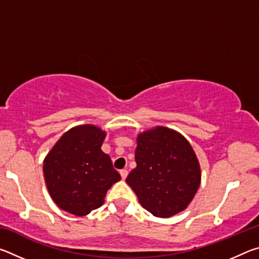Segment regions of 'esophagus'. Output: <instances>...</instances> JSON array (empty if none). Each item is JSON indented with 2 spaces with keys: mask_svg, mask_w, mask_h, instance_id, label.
<instances>
[{
  "mask_svg": "<svg viewBox=\"0 0 259 259\" xmlns=\"http://www.w3.org/2000/svg\"><path fill=\"white\" fill-rule=\"evenodd\" d=\"M120 175H121L122 179H125V178H126V176H128V170H126V169H122V170H120Z\"/></svg>",
  "mask_w": 259,
  "mask_h": 259,
  "instance_id": "esophagus-1",
  "label": "esophagus"
}]
</instances>
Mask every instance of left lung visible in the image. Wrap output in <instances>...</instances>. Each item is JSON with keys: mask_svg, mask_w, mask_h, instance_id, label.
Here are the masks:
<instances>
[{"mask_svg": "<svg viewBox=\"0 0 259 259\" xmlns=\"http://www.w3.org/2000/svg\"><path fill=\"white\" fill-rule=\"evenodd\" d=\"M137 166L126 183L140 204L156 217L181 212L194 198L201 182L199 161L181 134L157 126L137 138Z\"/></svg>", "mask_w": 259, "mask_h": 259, "instance_id": "obj_1", "label": "left lung"}]
</instances>
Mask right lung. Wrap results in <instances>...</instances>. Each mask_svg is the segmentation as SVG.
Segmentation results:
<instances>
[{
    "label": "right lung",
    "instance_id": "obj_1",
    "mask_svg": "<svg viewBox=\"0 0 259 259\" xmlns=\"http://www.w3.org/2000/svg\"><path fill=\"white\" fill-rule=\"evenodd\" d=\"M105 133L85 124L68 130L43 163L46 184L60 209L85 216L102 207L106 192L121 179L111 157L100 150Z\"/></svg>",
    "mask_w": 259,
    "mask_h": 259
}]
</instances>
